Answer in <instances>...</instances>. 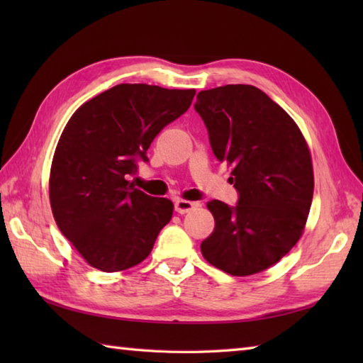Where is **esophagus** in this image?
Returning <instances> with one entry per match:
<instances>
[{"label":"esophagus","mask_w":363,"mask_h":363,"mask_svg":"<svg viewBox=\"0 0 363 363\" xmlns=\"http://www.w3.org/2000/svg\"><path fill=\"white\" fill-rule=\"evenodd\" d=\"M196 206H198L196 203L186 201V199H177V201L174 203V211H176L177 213L184 215V213H187V212H190V211H194Z\"/></svg>","instance_id":"34e87169"}]
</instances>
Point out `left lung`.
<instances>
[{
	"label": "left lung",
	"instance_id": "8db88e82",
	"mask_svg": "<svg viewBox=\"0 0 363 363\" xmlns=\"http://www.w3.org/2000/svg\"><path fill=\"white\" fill-rule=\"evenodd\" d=\"M195 109L238 191L235 207L207 203L215 228L201 243L203 256L233 276L264 272L304 233L313 196L309 145L295 120L254 86L203 90Z\"/></svg>",
	"mask_w": 363,
	"mask_h": 363
}]
</instances>
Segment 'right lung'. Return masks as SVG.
<instances>
[{
  "label": "right lung",
  "mask_w": 363,
  "mask_h": 363,
  "mask_svg": "<svg viewBox=\"0 0 363 363\" xmlns=\"http://www.w3.org/2000/svg\"><path fill=\"white\" fill-rule=\"evenodd\" d=\"M195 94L118 84L68 120L52 156L50 203L60 233L90 267L113 273L140 264L172 220L169 199L143 194L128 177Z\"/></svg>",
  "instance_id": "obj_1"
}]
</instances>
